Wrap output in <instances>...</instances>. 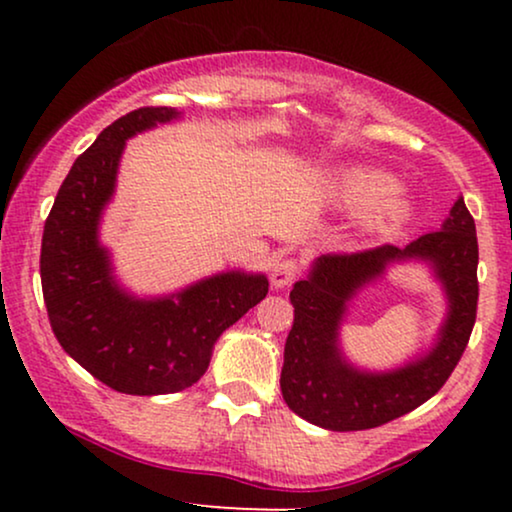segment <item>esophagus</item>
<instances>
[{
	"mask_svg": "<svg viewBox=\"0 0 512 512\" xmlns=\"http://www.w3.org/2000/svg\"><path fill=\"white\" fill-rule=\"evenodd\" d=\"M298 275H300V263L296 258H279V261L272 265L270 282L275 289H284V286H289Z\"/></svg>",
	"mask_w": 512,
	"mask_h": 512,
	"instance_id": "34e87169",
	"label": "esophagus"
}]
</instances>
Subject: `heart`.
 <instances>
[{"label":"heart","instance_id":"obj_1","mask_svg":"<svg viewBox=\"0 0 512 512\" xmlns=\"http://www.w3.org/2000/svg\"><path fill=\"white\" fill-rule=\"evenodd\" d=\"M340 193L347 205L366 207L368 226L387 228L408 219L410 198L394 186L389 174L370 167H356L340 177Z\"/></svg>","mask_w":512,"mask_h":512}]
</instances>
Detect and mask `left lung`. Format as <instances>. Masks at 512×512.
<instances>
[{
    "mask_svg": "<svg viewBox=\"0 0 512 512\" xmlns=\"http://www.w3.org/2000/svg\"><path fill=\"white\" fill-rule=\"evenodd\" d=\"M410 257L432 263L451 303L439 342L429 355L389 374L354 369L337 345L346 303L389 262ZM289 298L293 326L284 345L279 387L298 417L328 431H363L408 415L447 382L475 324L478 237L464 198L454 202L443 228L417 237L408 247L382 244L356 254L319 256Z\"/></svg>",
    "mask_w": 512,
    "mask_h": 512,
    "instance_id": "1",
    "label": "left lung"
}]
</instances>
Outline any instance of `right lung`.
Returning a JSON list of instances; mask_svg holds the SVG:
<instances>
[{
	"instance_id": "add662e5",
	"label": "right lung",
	"mask_w": 512,
	"mask_h": 512,
	"mask_svg": "<svg viewBox=\"0 0 512 512\" xmlns=\"http://www.w3.org/2000/svg\"><path fill=\"white\" fill-rule=\"evenodd\" d=\"M142 107L104 128L74 160L41 237V289L55 338L107 387L132 396L177 394L205 375L219 335L268 296L265 275L233 270L165 298L139 300L116 284L97 240L118 160L137 132L179 118Z\"/></svg>"
}]
</instances>
